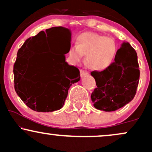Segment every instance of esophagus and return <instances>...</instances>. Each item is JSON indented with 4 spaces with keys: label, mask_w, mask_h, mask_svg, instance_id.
<instances>
[{
    "label": "esophagus",
    "mask_w": 152,
    "mask_h": 152,
    "mask_svg": "<svg viewBox=\"0 0 152 152\" xmlns=\"http://www.w3.org/2000/svg\"><path fill=\"white\" fill-rule=\"evenodd\" d=\"M80 74H81V78L84 77V76H88V73L87 72V71H84V70H80Z\"/></svg>",
    "instance_id": "1"
}]
</instances>
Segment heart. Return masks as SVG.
I'll return each mask as SVG.
<instances>
[{
	"label": "heart",
	"mask_w": 152,
	"mask_h": 152,
	"mask_svg": "<svg viewBox=\"0 0 152 152\" xmlns=\"http://www.w3.org/2000/svg\"><path fill=\"white\" fill-rule=\"evenodd\" d=\"M118 45L114 38L104 35L86 32L76 38V46L70 47L68 55L73 64H78L86 55L87 64L96 71H104L114 64Z\"/></svg>",
	"instance_id": "obj_1"
}]
</instances>
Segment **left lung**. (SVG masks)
Returning <instances> with one entry per match:
<instances>
[{"mask_svg":"<svg viewBox=\"0 0 152 152\" xmlns=\"http://www.w3.org/2000/svg\"><path fill=\"white\" fill-rule=\"evenodd\" d=\"M97 88L91 98L96 109L114 111L134 99L139 81L137 54L128 42H124L117 56L109 69L91 73Z\"/></svg>","mask_w":152,"mask_h":152,"instance_id":"left-lung-1","label":"left lung"}]
</instances>
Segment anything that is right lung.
<instances>
[{"label":"right lung","instance_id":"add662e5","mask_svg":"<svg viewBox=\"0 0 152 152\" xmlns=\"http://www.w3.org/2000/svg\"><path fill=\"white\" fill-rule=\"evenodd\" d=\"M61 38L71 47V32L59 26L41 31L28 38L18 50L13 66L15 92L30 109L38 112L61 109L73 83L80 80V71L66 61L64 54L53 53L61 48L48 39Z\"/></svg>","mask_w":152,"mask_h":152}]
</instances>
